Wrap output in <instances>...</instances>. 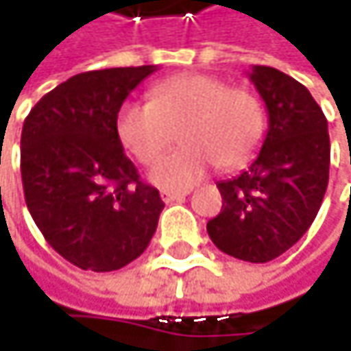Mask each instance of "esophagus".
Segmentation results:
<instances>
[{
	"instance_id": "34e87169",
	"label": "esophagus",
	"mask_w": 351,
	"mask_h": 351,
	"mask_svg": "<svg viewBox=\"0 0 351 351\" xmlns=\"http://www.w3.org/2000/svg\"><path fill=\"white\" fill-rule=\"evenodd\" d=\"M186 195H189V191H169V189L160 191V197H162V201H165V203H175V201H182V199H184Z\"/></svg>"
}]
</instances>
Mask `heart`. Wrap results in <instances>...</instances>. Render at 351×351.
Wrapping results in <instances>:
<instances>
[{
    "instance_id": "heart-1",
    "label": "heart",
    "mask_w": 351,
    "mask_h": 351,
    "mask_svg": "<svg viewBox=\"0 0 351 351\" xmlns=\"http://www.w3.org/2000/svg\"><path fill=\"white\" fill-rule=\"evenodd\" d=\"M182 144L165 156L150 180L165 189H186L219 169H238L260 148L264 111L254 93L230 87L207 73H182L156 83L150 104L128 101L115 117L121 146L142 165L154 162L175 140Z\"/></svg>"
}]
</instances>
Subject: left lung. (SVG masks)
<instances>
[{
	"label": "left lung",
	"mask_w": 351,
	"mask_h": 351,
	"mask_svg": "<svg viewBox=\"0 0 351 351\" xmlns=\"http://www.w3.org/2000/svg\"><path fill=\"white\" fill-rule=\"evenodd\" d=\"M247 77L266 106L268 132L256 160L217 182L223 205L207 234L221 252L260 264L311 228L329 180V132L305 85L272 66H252Z\"/></svg>",
	"instance_id": "left-lung-1"
}]
</instances>
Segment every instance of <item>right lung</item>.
Masks as SVG:
<instances>
[{
    "instance_id": "obj_1",
    "label": "right lung",
    "mask_w": 351,
    "mask_h": 351,
    "mask_svg": "<svg viewBox=\"0 0 351 351\" xmlns=\"http://www.w3.org/2000/svg\"><path fill=\"white\" fill-rule=\"evenodd\" d=\"M154 64L89 71L46 93L22 130V182L38 230L64 260L111 272L150 244L165 209L115 134L125 97Z\"/></svg>"
}]
</instances>
